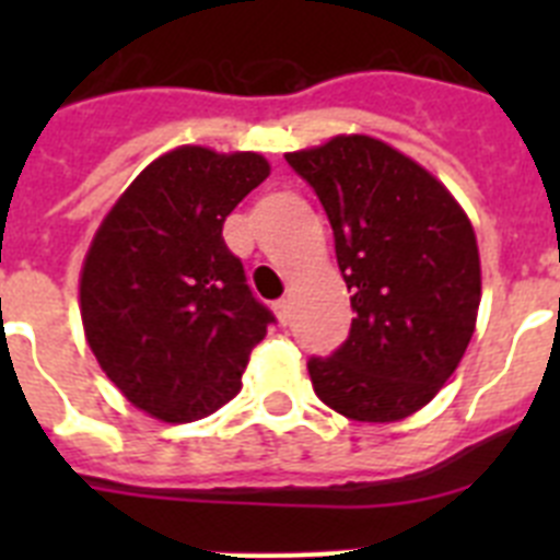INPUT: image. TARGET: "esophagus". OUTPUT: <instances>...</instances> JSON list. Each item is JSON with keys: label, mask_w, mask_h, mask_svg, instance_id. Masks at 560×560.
Instances as JSON below:
<instances>
[{"label": "esophagus", "mask_w": 560, "mask_h": 560, "mask_svg": "<svg viewBox=\"0 0 560 560\" xmlns=\"http://www.w3.org/2000/svg\"><path fill=\"white\" fill-rule=\"evenodd\" d=\"M275 314H277V319H280V323L289 325L291 303H289V300H285V296H283V300H277V303H275Z\"/></svg>", "instance_id": "obj_1"}]
</instances>
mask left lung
<instances>
[{
    "mask_svg": "<svg viewBox=\"0 0 560 560\" xmlns=\"http://www.w3.org/2000/svg\"><path fill=\"white\" fill-rule=\"evenodd\" d=\"M285 162L328 212L355 311L348 339L308 359L314 393L361 423L418 412L457 370L477 323L471 221L432 173L364 133Z\"/></svg>",
    "mask_w": 560,
    "mask_h": 560,
    "instance_id": "1",
    "label": "left lung"
}]
</instances>
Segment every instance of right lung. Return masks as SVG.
<instances>
[{
  "label": "right lung",
  "mask_w": 560,
  "mask_h": 560,
  "mask_svg": "<svg viewBox=\"0 0 560 560\" xmlns=\"http://www.w3.org/2000/svg\"><path fill=\"white\" fill-rule=\"evenodd\" d=\"M266 176L260 153L176 148L131 182L89 246V348L114 387L153 418L187 423L224 407L275 323L221 235Z\"/></svg>",
  "instance_id": "1"
}]
</instances>
